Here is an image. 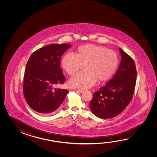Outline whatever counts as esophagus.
Segmentation results:
<instances>
[{
  "instance_id": "esophagus-1",
  "label": "esophagus",
  "mask_w": 157,
  "mask_h": 157,
  "mask_svg": "<svg viewBox=\"0 0 157 157\" xmlns=\"http://www.w3.org/2000/svg\"><path fill=\"white\" fill-rule=\"evenodd\" d=\"M83 91H82V90H75V92H76V93H80V94H81V93H83Z\"/></svg>"
}]
</instances>
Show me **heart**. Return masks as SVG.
<instances>
[{
    "label": "heart",
    "instance_id": "b5f03b06",
    "mask_svg": "<svg viewBox=\"0 0 157 157\" xmlns=\"http://www.w3.org/2000/svg\"><path fill=\"white\" fill-rule=\"evenodd\" d=\"M118 64L117 55L105 47L93 44L80 46L77 55L67 53L62 61L63 70L73 75L84 66L85 72L78 73L70 80L71 87L84 90L92 87L98 82H105L113 75Z\"/></svg>",
    "mask_w": 157,
    "mask_h": 157
}]
</instances>
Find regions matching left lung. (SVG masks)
<instances>
[{
  "label": "left lung",
  "mask_w": 157,
  "mask_h": 157,
  "mask_svg": "<svg viewBox=\"0 0 157 157\" xmlns=\"http://www.w3.org/2000/svg\"><path fill=\"white\" fill-rule=\"evenodd\" d=\"M121 63L116 75L93 95L89 104L95 116L109 119L118 116L130 102L136 85V66L134 60L119 48Z\"/></svg>",
  "instance_id": "obj_1"
}]
</instances>
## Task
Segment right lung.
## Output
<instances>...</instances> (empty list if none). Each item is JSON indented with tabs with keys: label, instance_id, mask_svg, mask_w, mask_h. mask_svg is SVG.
Listing matches in <instances>:
<instances>
[{
	"label": "right lung",
	"instance_id": "obj_1",
	"mask_svg": "<svg viewBox=\"0 0 157 157\" xmlns=\"http://www.w3.org/2000/svg\"><path fill=\"white\" fill-rule=\"evenodd\" d=\"M71 44H51L34 52L26 65L23 91L27 103L39 113L54 112L63 102L68 91L55 88L66 81L60 59Z\"/></svg>",
	"mask_w": 157,
	"mask_h": 157
}]
</instances>
